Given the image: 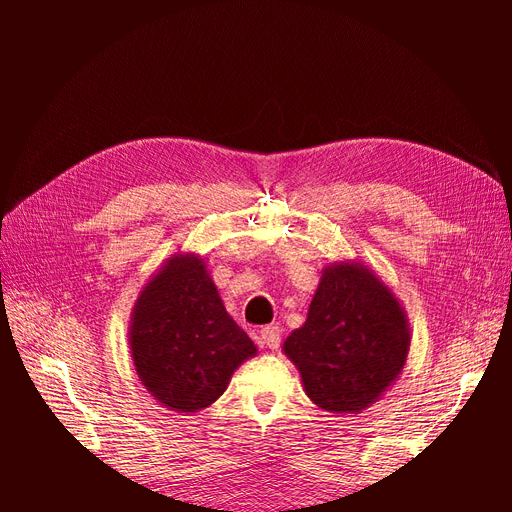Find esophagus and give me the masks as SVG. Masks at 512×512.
<instances>
[{
  "label": "esophagus",
  "mask_w": 512,
  "mask_h": 512,
  "mask_svg": "<svg viewBox=\"0 0 512 512\" xmlns=\"http://www.w3.org/2000/svg\"><path fill=\"white\" fill-rule=\"evenodd\" d=\"M258 342L262 348H269V350H277L280 348L282 342V335H280V327H265L258 335Z\"/></svg>",
  "instance_id": "34e87169"
}]
</instances>
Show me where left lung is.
<instances>
[{"label": "left lung", "mask_w": 512, "mask_h": 512, "mask_svg": "<svg viewBox=\"0 0 512 512\" xmlns=\"http://www.w3.org/2000/svg\"><path fill=\"white\" fill-rule=\"evenodd\" d=\"M410 339L406 309L382 277L359 260H335L322 269L307 318L282 352L318 408L359 414L404 371Z\"/></svg>", "instance_id": "8db88e82"}]
</instances>
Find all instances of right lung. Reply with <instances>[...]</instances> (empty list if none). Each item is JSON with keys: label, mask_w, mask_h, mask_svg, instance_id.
I'll return each mask as SVG.
<instances>
[{"label": "right lung", "mask_w": 512, "mask_h": 512, "mask_svg": "<svg viewBox=\"0 0 512 512\" xmlns=\"http://www.w3.org/2000/svg\"><path fill=\"white\" fill-rule=\"evenodd\" d=\"M128 344L136 376L175 412L209 408L258 348L226 312L203 256L177 252L138 292Z\"/></svg>", "instance_id": "obj_1"}]
</instances>
